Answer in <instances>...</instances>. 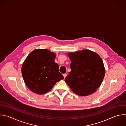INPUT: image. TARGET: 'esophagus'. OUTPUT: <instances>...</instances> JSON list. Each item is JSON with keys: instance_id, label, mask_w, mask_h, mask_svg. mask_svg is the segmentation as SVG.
<instances>
[{"instance_id": "34e87169", "label": "esophagus", "mask_w": 126, "mask_h": 126, "mask_svg": "<svg viewBox=\"0 0 126 126\" xmlns=\"http://www.w3.org/2000/svg\"><path fill=\"white\" fill-rule=\"evenodd\" d=\"M63 75V77H64V79H65V78L66 77V76H67V74H64Z\"/></svg>"}]
</instances>
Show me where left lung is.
<instances>
[{"label": "left lung", "instance_id": "obj_1", "mask_svg": "<svg viewBox=\"0 0 126 126\" xmlns=\"http://www.w3.org/2000/svg\"><path fill=\"white\" fill-rule=\"evenodd\" d=\"M71 63V72L65 81L71 90L81 96L96 91L103 82L105 69L102 58L96 52L83 49L68 54Z\"/></svg>", "mask_w": 126, "mask_h": 126}]
</instances>
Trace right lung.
Returning a JSON list of instances; mask_svg holds the SVG:
<instances>
[{
	"label": "right lung",
	"mask_w": 126,
	"mask_h": 126,
	"mask_svg": "<svg viewBox=\"0 0 126 126\" xmlns=\"http://www.w3.org/2000/svg\"><path fill=\"white\" fill-rule=\"evenodd\" d=\"M56 54L47 49H36L23 63L21 73L27 87L33 92L44 94L64 79L55 62Z\"/></svg>",
	"instance_id": "obj_1"
}]
</instances>
